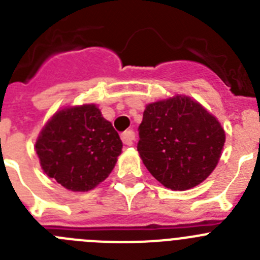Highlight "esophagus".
Listing matches in <instances>:
<instances>
[{
	"instance_id": "1",
	"label": "esophagus",
	"mask_w": 260,
	"mask_h": 260,
	"mask_svg": "<svg viewBox=\"0 0 260 260\" xmlns=\"http://www.w3.org/2000/svg\"><path fill=\"white\" fill-rule=\"evenodd\" d=\"M121 139H122L123 144H126V146H132L133 141L135 139V133L133 132V130H126V132H123L122 134H121Z\"/></svg>"
}]
</instances>
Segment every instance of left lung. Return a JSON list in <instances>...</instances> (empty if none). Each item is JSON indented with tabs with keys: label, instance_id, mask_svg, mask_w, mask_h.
<instances>
[{
	"label": "left lung",
	"instance_id": "1",
	"mask_svg": "<svg viewBox=\"0 0 260 260\" xmlns=\"http://www.w3.org/2000/svg\"><path fill=\"white\" fill-rule=\"evenodd\" d=\"M138 132L137 148L147 169L165 187L180 191L212 173L225 143L219 121L181 95L147 105Z\"/></svg>",
	"mask_w": 260,
	"mask_h": 260
}]
</instances>
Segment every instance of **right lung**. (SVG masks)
Listing matches in <instances>:
<instances>
[{
    "instance_id": "add662e5",
    "label": "right lung",
    "mask_w": 260,
    "mask_h": 260,
    "mask_svg": "<svg viewBox=\"0 0 260 260\" xmlns=\"http://www.w3.org/2000/svg\"><path fill=\"white\" fill-rule=\"evenodd\" d=\"M121 150L118 133L93 104L57 112L36 142L43 171L71 191H88L103 182Z\"/></svg>"
}]
</instances>
